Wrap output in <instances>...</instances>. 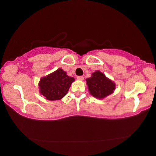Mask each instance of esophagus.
<instances>
[{
  "label": "esophagus",
  "instance_id": "34e87169",
  "mask_svg": "<svg viewBox=\"0 0 156 156\" xmlns=\"http://www.w3.org/2000/svg\"><path fill=\"white\" fill-rule=\"evenodd\" d=\"M77 79L79 80H83L84 77H83V76H77Z\"/></svg>",
  "mask_w": 156,
  "mask_h": 156
}]
</instances>
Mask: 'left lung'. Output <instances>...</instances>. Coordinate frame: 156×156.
I'll return each mask as SVG.
<instances>
[{
  "mask_svg": "<svg viewBox=\"0 0 156 156\" xmlns=\"http://www.w3.org/2000/svg\"><path fill=\"white\" fill-rule=\"evenodd\" d=\"M90 94L98 98H103L112 94L115 84L99 71L92 73L91 77L86 79Z\"/></svg>",
  "mask_w": 156,
  "mask_h": 156,
  "instance_id": "8db88e82",
  "label": "left lung"
}]
</instances>
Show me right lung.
<instances>
[{
    "label": "right lung",
    "instance_id": "right-lung-1",
    "mask_svg": "<svg viewBox=\"0 0 156 156\" xmlns=\"http://www.w3.org/2000/svg\"><path fill=\"white\" fill-rule=\"evenodd\" d=\"M74 80V78L68 76L62 69H58L41 79L39 83L40 93L49 100H60L67 94Z\"/></svg>",
    "mask_w": 156,
    "mask_h": 156
}]
</instances>
